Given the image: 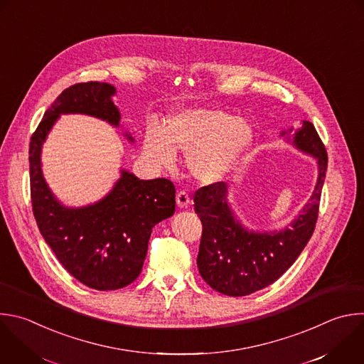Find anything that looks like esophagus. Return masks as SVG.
Returning <instances> with one entry per match:
<instances>
[{
  "label": "esophagus",
  "mask_w": 364,
  "mask_h": 364,
  "mask_svg": "<svg viewBox=\"0 0 364 364\" xmlns=\"http://www.w3.org/2000/svg\"><path fill=\"white\" fill-rule=\"evenodd\" d=\"M176 201H177V205L180 208H187L190 205V196L186 193V191H178L177 193V197H176Z\"/></svg>",
  "instance_id": "esophagus-1"
}]
</instances>
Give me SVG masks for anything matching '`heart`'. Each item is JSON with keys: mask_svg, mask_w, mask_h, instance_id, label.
Returning <instances> with one entry per match:
<instances>
[{"mask_svg": "<svg viewBox=\"0 0 364 364\" xmlns=\"http://www.w3.org/2000/svg\"><path fill=\"white\" fill-rule=\"evenodd\" d=\"M255 130L243 117L210 107L181 108L168 114L164 127H147L143 153L157 168H171L176 151L187 153L191 176L203 184L225 180L247 157Z\"/></svg>", "mask_w": 364, "mask_h": 364, "instance_id": "b5f03b06", "label": "heart"}]
</instances>
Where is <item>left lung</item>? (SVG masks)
I'll return each mask as SVG.
<instances>
[{"instance_id":"obj_1","label":"left lung","mask_w":364,"mask_h":364,"mask_svg":"<svg viewBox=\"0 0 364 364\" xmlns=\"http://www.w3.org/2000/svg\"><path fill=\"white\" fill-rule=\"evenodd\" d=\"M289 132L293 127L282 132L280 137ZM287 139L317 163L314 190L289 227L272 231L247 228L228 203L227 183L196 191L194 210L203 223L197 266L204 282L215 291L241 297L270 286L297 260L314 231L327 153L310 121H301L294 139Z\"/></svg>"}]
</instances>
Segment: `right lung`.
<instances>
[{
	"label": "right lung",
	"instance_id": "right-lung-1",
	"mask_svg": "<svg viewBox=\"0 0 364 364\" xmlns=\"http://www.w3.org/2000/svg\"><path fill=\"white\" fill-rule=\"evenodd\" d=\"M117 90L90 81L64 90L31 137L30 181L33 211L46 243L64 269L95 290H117L141 273L153 227L176 211V188L170 180H140L121 168L119 178L98 201L68 207L48 187L41 151L61 114H85L119 127L121 114L114 105ZM130 143L132 134L124 133Z\"/></svg>",
	"mask_w": 364,
	"mask_h": 364
}]
</instances>
